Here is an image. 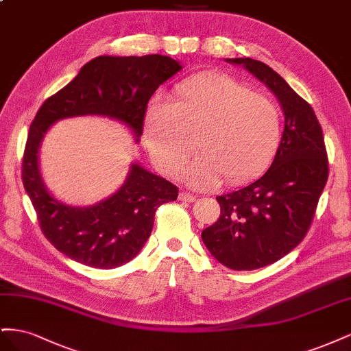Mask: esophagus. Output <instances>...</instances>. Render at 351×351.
I'll list each match as a JSON object with an SVG mask.
<instances>
[{"label":"esophagus","mask_w":351,"mask_h":351,"mask_svg":"<svg viewBox=\"0 0 351 351\" xmlns=\"http://www.w3.org/2000/svg\"><path fill=\"white\" fill-rule=\"evenodd\" d=\"M178 199L183 200V202H195L196 196H193L192 193H189V192H184V190H183V192L178 195Z\"/></svg>","instance_id":"1"}]
</instances>
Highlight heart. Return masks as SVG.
I'll return each instance as SVG.
<instances>
[{
  "label": "heart",
  "instance_id": "1",
  "mask_svg": "<svg viewBox=\"0 0 351 351\" xmlns=\"http://www.w3.org/2000/svg\"><path fill=\"white\" fill-rule=\"evenodd\" d=\"M281 132L277 101L221 73L178 83L171 101H152L145 117L147 149L169 174L182 171L197 139L200 156L189 168L196 187L214 186L222 177L230 184L258 177L277 154Z\"/></svg>",
  "mask_w": 351,
  "mask_h": 351
}]
</instances>
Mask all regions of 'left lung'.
Returning <instances> with one entry per match:
<instances>
[{"label":"left lung","mask_w":351,"mask_h":351,"mask_svg":"<svg viewBox=\"0 0 351 351\" xmlns=\"http://www.w3.org/2000/svg\"><path fill=\"white\" fill-rule=\"evenodd\" d=\"M275 93L284 115L282 139L272 165L259 180L217 196L221 214L202 231V240L219 263L252 271L284 258L309 231L329 168L322 127L300 95L262 61L230 58Z\"/></svg>","instance_id":"left-lung-1"}]
</instances>
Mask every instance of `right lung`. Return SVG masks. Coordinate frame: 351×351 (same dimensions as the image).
I'll return each mask as SVG.
<instances>
[{
    "mask_svg": "<svg viewBox=\"0 0 351 351\" xmlns=\"http://www.w3.org/2000/svg\"><path fill=\"white\" fill-rule=\"evenodd\" d=\"M180 70L176 60L161 54L97 57L40 105L29 127L22 180L44 236L70 259L98 269L132 261L151 236L156 209L176 200L178 187L133 164L125 183L107 200L89 208L64 205L42 183L38 168L42 137L60 119L98 114L123 121L139 139L147 102L159 84Z\"/></svg>",
    "mask_w": 351,
    "mask_h": 351,
    "instance_id": "right-lung-1",
    "label": "right lung"
}]
</instances>
